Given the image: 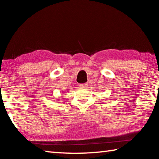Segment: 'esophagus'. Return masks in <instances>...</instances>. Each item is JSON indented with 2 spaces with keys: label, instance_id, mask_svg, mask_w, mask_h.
<instances>
[{
  "label": "esophagus",
  "instance_id": "esophagus-1",
  "mask_svg": "<svg viewBox=\"0 0 159 159\" xmlns=\"http://www.w3.org/2000/svg\"><path fill=\"white\" fill-rule=\"evenodd\" d=\"M79 86H80V88H87L88 86V83H83V84H79Z\"/></svg>",
  "mask_w": 159,
  "mask_h": 159
}]
</instances>
